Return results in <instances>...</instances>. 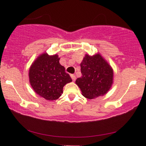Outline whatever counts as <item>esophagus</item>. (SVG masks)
<instances>
[{
    "mask_svg": "<svg viewBox=\"0 0 146 146\" xmlns=\"http://www.w3.org/2000/svg\"><path fill=\"white\" fill-rule=\"evenodd\" d=\"M70 76H71L72 79L73 81L76 80V76L74 74H70Z\"/></svg>",
    "mask_w": 146,
    "mask_h": 146,
    "instance_id": "34e87169",
    "label": "esophagus"
}]
</instances>
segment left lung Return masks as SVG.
<instances>
[{
	"label": "left lung",
	"instance_id": "1",
	"mask_svg": "<svg viewBox=\"0 0 146 146\" xmlns=\"http://www.w3.org/2000/svg\"><path fill=\"white\" fill-rule=\"evenodd\" d=\"M82 76L76 83L82 95L93 99L107 93L113 82V70L100 55L86 54L80 64Z\"/></svg>",
	"mask_w": 146,
	"mask_h": 146
}]
</instances>
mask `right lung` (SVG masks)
Masks as SVG:
<instances>
[{"label": "right lung", "instance_id": "obj_1", "mask_svg": "<svg viewBox=\"0 0 146 146\" xmlns=\"http://www.w3.org/2000/svg\"><path fill=\"white\" fill-rule=\"evenodd\" d=\"M57 54L40 56L29 70L30 82L36 94L47 100H54L62 94L63 87L72 82Z\"/></svg>", "mask_w": 146, "mask_h": 146}]
</instances>
